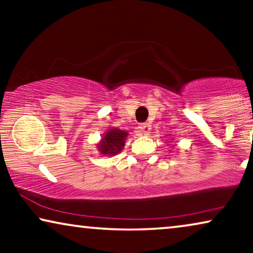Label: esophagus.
I'll return each mask as SVG.
<instances>
[{"label":"esophagus","mask_w":253,"mask_h":253,"mask_svg":"<svg viewBox=\"0 0 253 253\" xmlns=\"http://www.w3.org/2000/svg\"><path fill=\"white\" fill-rule=\"evenodd\" d=\"M151 126L148 123H141L140 124V129H141V131H143V133L145 134V136H146V134H148V132H150V127Z\"/></svg>","instance_id":"1"}]
</instances>
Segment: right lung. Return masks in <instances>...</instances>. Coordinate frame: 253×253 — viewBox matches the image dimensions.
I'll return each mask as SVG.
<instances>
[{
    "instance_id": "1",
    "label": "right lung",
    "mask_w": 253,
    "mask_h": 253,
    "mask_svg": "<svg viewBox=\"0 0 253 253\" xmlns=\"http://www.w3.org/2000/svg\"><path fill=\"white\" fill-rule=\"evenodd\" d=\"M126 131L120 130L117 127L109 129V131L103 134L102 139L98 144V150L101 154L115 155L122 151L126 145V139L127 137Z\"/></svg>"
}]
</instances>
